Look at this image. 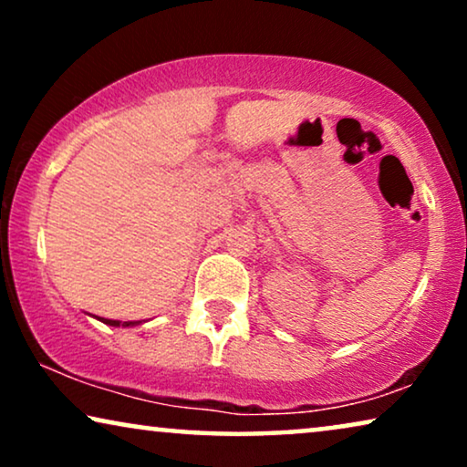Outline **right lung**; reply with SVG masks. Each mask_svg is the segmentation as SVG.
<instances>
[{"label":"right lung","mask_w":467,"mask_h":467,"mask_svg":"<svg viewBox=\"0 0 467 467\" xmlns=\"http://www.w3.org/2000/svg\"><path fill=\"white\" fill-rule=\"evenodd\" d=\"M98 321H101L104 325H110V327H136L142 321H114V318H104V317H95Z\"/></svg>","instance_id":"obj_1"}]
</instances>
